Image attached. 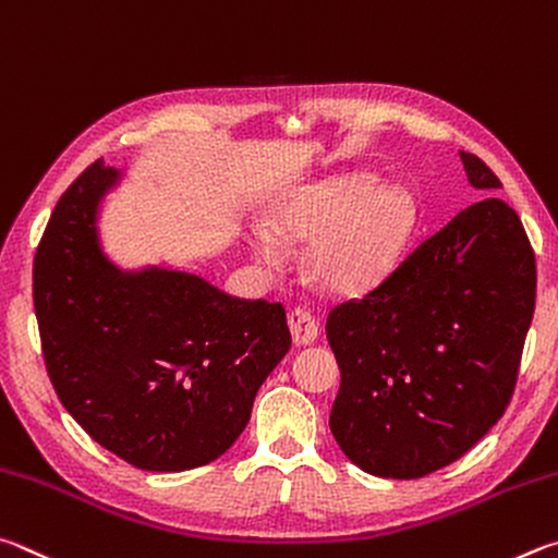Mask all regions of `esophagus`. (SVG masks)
<instances>
[{"instance_id": "obj_1", "label": "esophagus", "mask_w": 558, "mask_h": 558, "mask_svg": "<svg viewBox=\"0 0 558 558\" xmlns=\"http://www.w3.org/2000/svg\"><path fill=\"white\" fill-rule=\"evenodd\" d=\"M289 328L291 338L296 345H311L318 336V320L314 314H308L304 308H294L289 314Z\"/></svg>"}]
</instances>
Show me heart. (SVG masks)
I'll return each mask as SVG.
<instances>
[{"label":"heart","instance_id":"1","mask_svg":"<svg viewBox=\"0 0 558 558\" xmlns=\"http://www.w3.org/2000/svg\"><path fill=\"white\" fill-rule=\"evenodd\" d=\"M274 230L250 232L257 259H287L281 240L314 242L308 271L320 287L353 296L387 277L412 228V208L395 191H375L373 175L333 179L291 195L271 213Z\"/></svg>","mask_w":558,"mask_h":558}]
</instances>
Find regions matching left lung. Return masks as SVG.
<instances>
[{
	"label": "left lung",
	"mask_w": 558,
	"mask_h": 558,
	"mask_svg": "<svg viewBox=\"0 0 558 558\" xmlns=\"http://www.w3.org/2000/svg\"><path fill=\"white\" fill-rule=\"evenodd\" d=\"M468 181L502 189L475 154ZM536 299L524 225L500 198L473 203L383 284L328 314L340 367L330 432L369 475L412 481L451 465L510 404Z\"/></svg>",
	"instance_id": "8db88e82"
}]
</instances>
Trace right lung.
<instances>
[{"label": "right lung", "instance_id": "right-lung-1", "mask_svg": "<svg viewBox=\"0 0 558 558\" xmlns=\"http://www.w3.org/2000/svg\"><path fill=\"white\" fill-rule=\"evenodd\" d=\"M117 179L102 159L87 166L38 242L46 369L93 441L142 471H191L247 426L254 395L291 348L287 311L228 296L195 274L114 267L95 222Z\"/></svg>", "mask_w": 558, "mask_h": 558}]
</instances>
